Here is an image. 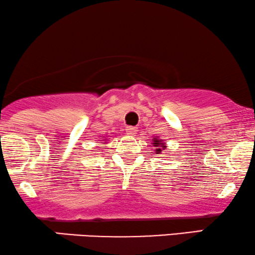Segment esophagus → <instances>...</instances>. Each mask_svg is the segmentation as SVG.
<instances>
[{
	"label": "esophagus",
	"instance_id": "obj_1",
	"mask_svg": "<svg viewBox=\"0 0 255 255\" xmlns=\"http://www.w3.org/2000/svg\"><path fill=\"white\" fill-rule=\"evenodd\" d=\"M127 133L128 134H136L137 133V128L128 127L127 128Z\"/></svg>",
	"mask_w": 255,
	"mask_h": 255
}]
</instances>
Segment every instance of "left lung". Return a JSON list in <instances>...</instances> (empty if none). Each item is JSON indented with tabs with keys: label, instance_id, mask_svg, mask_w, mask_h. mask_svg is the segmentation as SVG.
Listing matches in <instances>:
<instances>
[{
	"label": "left lung",
	"instance_id": "left-lung-1",
	"mask_svg": "<svg viewBox=\"0 0 255 255\" xmlns=\"http://www.w3.org/2000/svg\"><path fill=\"white\" fill-rule=\"evenodd\" d=\"M154 144L155 145H156V146H158V145H160V144H158V140H155V142H154ZM161 148H162V144H161ZM156 154H158V152H160L161 151V149L160 148H158V149H156Z\"/></svg>",
	"mask_w": 255,
	"mask_h": 255
}]
</instances>
